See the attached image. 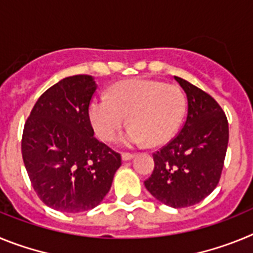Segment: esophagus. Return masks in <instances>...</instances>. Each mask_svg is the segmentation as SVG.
I'll return each mask as SVG.
<instances>
[{
    "label": "esophagus",
    "mask_w": 253,
    "mask_h": 253,
    "mask_svg": "<svg viewBox=\"0 0 253 253\" xmlns=\"http://www.w3.org/2000/svg\"><path fill=\"white\" fill-rule=\"evenodd\" d=\"M134 157V154L131 153H122V160L123 161H129Z\"/></svg>",
    "instance_id": "34e87169"
}]
</instances>
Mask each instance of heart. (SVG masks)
<instances>
[{"instance_id":"b5f03b06","label":"heart","mask_w":253,"mask_h":253,"mask_svg":"<svg viewBox=\"0 0 253 253\" xmlns=\"http://www.w3.org/2000/svg\"><path fill=\"white\" fill-rule=\"evenodd\" d=\"M187 109L186 95L176 84L157 80H130L114 86L109 96H96L88 114L101 139L110 142L131 124L122 137L124 146L162 144L180 129Z\"/></svg>"}]
</instances>
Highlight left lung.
<instances>
[{
    "mask_svg": "<svg viewBox=\"0 0 253 253\" xmlns=\"http://www.w3.org/2000/svg\"><path fill=\"white\" fill-rule=\"evenodd\" d=\"M175 80L187 96L186 120L177 135L153 153L154 169L144 185L163 204L186 208L204 200L218 185L229 129L224 111L209 93Z\"/></svg>",
    "mask_w": 253,
    "mask_h": 253,
    "instance_id": "1",
    "label": "left lung"
}]
</instances>
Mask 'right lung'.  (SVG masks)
Masks as SVG:
<instances>
[{
	"mask_svg": "<svg viewBox=\"0 0 253 253\" xmlns=\"http://www.w3.org/2000/svg\"><path fill=\"white\" fill-rule=\"evenodd\" d=\"M92 76L66 77L49 87L26 119L22 160L39 199L64 213L97 207L122 165L119 153L93 137L88 107Z\"/></svg>",
	"mask_w": 253,
	"mask_h": 253,
	"instance_id": "obj_1",
	"label": "right lung"
}]
</instances>
